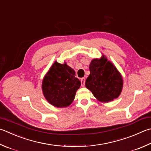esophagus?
<instances>
[{
    "instance_id": "1",
    "label": "esophagus",
    "mask_w": 151,
    "mask_h": 151,
    "mask_svg": "<svg viewBox=\"0 0 151 151\" xmlns=\"http://www.w3.org/2000/svg\"><path fill=\"white\" fill-rule=\"evenodd\" d=\"M81 81L82 86H84V84H85V78H82Z\"/></svg>"
}]
</instances>
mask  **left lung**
<instances>
[{
    "mask_svg": "<svg viewBox=\"0 0 151 151\" xmlns=\"http://www.w3.org/2000/svg\"><path fill=\"white\" fill-rule=\"evenodd\" d=\"M90 74L85 86L97 99L108 102L121 94L123 79L116 67L103 56L100 59H93L90 64Z\"/></svg>",
    "mask_w": 151,
    "mask_h": 151,
    "instance_id": "obj_1",
    "label": "left lung"
}]
</instances>
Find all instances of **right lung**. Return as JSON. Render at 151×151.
Returning <instances> with one entry per match:
<instances>
[{"instance_id": "obj_1", "label": "right lung", "mask_w": 151, "mask_h": 151, "mask_svg": "<svg viewBox=\"0 0 151 151\" xmlns=\"http://www.w3.org/2000/svg\"><path fill=\"white\" fill-rule=\"evenodd\" d=\"M81 85V81L75 77V71L66 63L55 62L43 78L42 90L49 103L63 108L73 102Z\"/></svg>"}]
</instances>
